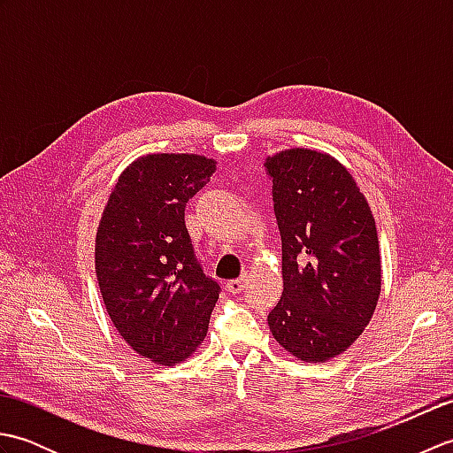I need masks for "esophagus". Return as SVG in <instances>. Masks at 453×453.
I'll return each mask as SVG.
<instances>
[{"label":"esophagus","instance_id":"obj_1","mask_svg":"<svg viewBox=\"0 0 453 453\" xmlns=\"http://www.w3.org/2000/svg\"><path fill=\"white\" fill-rule=\"evenodd\" d=\"M247 284H249V276L243 274L242 278H237V280H229L226 284V288H227L229 294H242L247 288Z\"/></svg>","mask_w":453,"mask_h":453}]
</instances>
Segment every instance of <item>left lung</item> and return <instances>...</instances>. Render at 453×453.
Listing matches in <instances>:
<instances>
[{
	"label": "left lung",
	"mask_w": 453,
	"mask_h": 453,
	"mask_svg": "<svg viewBox=\"0 0 453 453\" xmlns=\"http://www.w3.org/2000/svg\"><path fill=\"white\" fill-rule=\"evenodd\" d=\"M282 237L280 302L268 326L302 362H329L368 326L381 292V257L368 200L339 159L290 148L268 156Z\"/></svg>",
	"instance_id": "8db88e82"
}]
</instances>
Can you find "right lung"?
Returning a JSON list of instances; mask_svg holds the SVG:
<instances>
[{
    "mask_svg": "<svg viewBox=\"0 0 453 453\" xmlns=\"http://www.w3.org/2000/svg\"><path fill=\"white\" fill-rule=\"evenodd\" d=\"M216 159L148 153L120 173L95 237V273L114 329L132 350L177 365L206 339L219 296L196 261L185 226L188 198Z\"/></svg>",
    "mask_w": 453,
    "mask_h": 453,
    "instance_id": "right-lung-1",
    "label": "right lung"
}]
</instances>
